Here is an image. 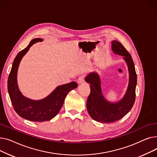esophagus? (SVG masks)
Returning <instances> with one entry per match:
<instances>
[{
	"label": "esophagus",
	"mask_w": 157,
	"mask_h": 157,
	"mask_svg": "<svg viewBox=\"0 0 157 157\" xmlns=\"http://www.w3.org/2000/svg\"><path fill=\"white\" fill-rule=\"evenodd\" d=\"M84 79H85V78H84L83 76H79V77L78 78V81H78V83L80 84V83H83V82H84Z\"/></svg>",
	"instance_id": "1"
}]
</instances>
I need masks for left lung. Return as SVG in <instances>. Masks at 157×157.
Segmentation results:
<instances>
[{
  "label": "left lung",
  "instance_id": "8db88e82",
  "mask_svg": "<svg viewBox=\"0 0 157 157\" xmlns=\"http://www.w3.org/2000/svg\"><path fill=\"white\" fill-rule=\"evenodd\" d=\"M113 51L122 55L126 61L129 71V84L123 99L117 103H110L105 100L101 92V80L95 72L89 74L85 81L90 83V93L86 101V108L90 116L101 123H112L121 119L130 111L136 100L137 74L134 61L128 52L120 42H112Z\"/></svg>",
  "mask_w": 157,
  "mask_h": 157
}]
</instances>
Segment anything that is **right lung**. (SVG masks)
I'll return each instance as SVG.
<instances>
[{
	"instance_id": "obj_1",
	"label": "right lung",
	"mask_w": 157,
	"mask_h": 157,
	"mask_svg": "<svg viewBox=\"0 0 157 157\" xmlns=\"http://www.w3.org/2000/svg\"><path fill=\"white\" fill-rule=\"evenodd\" d=\"M42 40L40 38L32 39L26 48L18 53L13 63L7 81L8 92L14 111L21 118L37 122L48 121L54 118L60 111L66 95L78 86L74 81L60 85L48 97L40 101H32L22 95L16 81L20 62L32 45Z\"/></svg>"
}]
</instances>
